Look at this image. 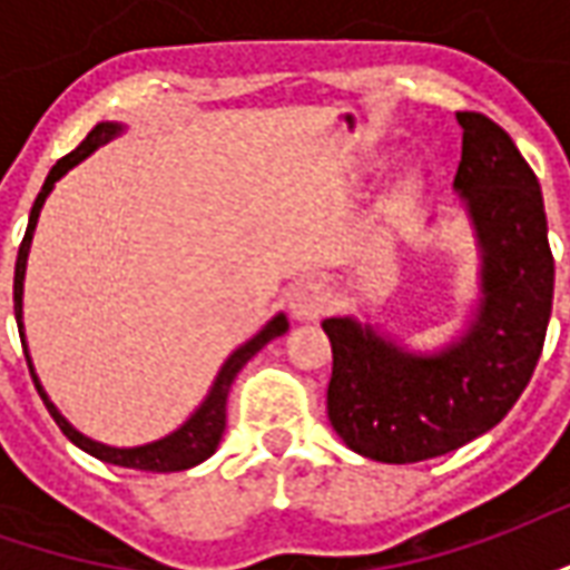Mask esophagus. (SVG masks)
<instances>
[{
  "label": "esophagus",
  "instance_id": "esophagus-1",
  "mask_svg": "<svg viewBox=\"0 0 570 570\" xmlns=\"http://www.w3.org/2000/svg\"><path fill=\"white\" fill-rule=\"evenodd\" d=\"M330 305H333V289H330V284L317 281V277L302 281L293 289V296H289V308H293L298 321H317V317H323L330 311Z\"/></svg>",
  "mask_w": 570,
  "mask_h": 570
}]
</instances>
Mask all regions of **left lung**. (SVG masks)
<instances>
[{
  "instance_id": "8db88e82",
  "label": "left lung",
  "mask_w": 570,
  "mask_h": 570,
  "mask_svg": "<svg viewBox=\"0 0 570 570\" xmlns=\"http://www.w3.org/2000/svg\"><path fill=\"white\" fill-rule=\"evenodd\" d=\"M464 128L454 188L482 247V308L436 357H412L351 317L323 321L333 345L326 412L363 458L415 464L476 440L534 375L552 311V262L540 183L510 134L479 112Z\"/></svg>"
}]
</instances>
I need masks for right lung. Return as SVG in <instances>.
I'll list each match as a JSON object with an SVG mask.
<instances>
[{
    "label": "right lung",
    "instance_id": "add662e5",
    "mask_svg": "<svg viewBox=\"0 0 570 570\" xmlns=\"http://www.w3.org/2000/svg\"><path fill=\"white\" fill-rule=\"evenodd\" d=\"M118 125H97V128L81 140V146L63 155L60 161L51 167V174L45 179L42 191H39V198L32 204L30 210V225H27V235L20 240V249H18V262H14V317H18V333H23V323H20V314H23V272H27V253H30V240H32V232H36V219H39V210H42L45 198H48V191L55 186L60 176L67 174L69 167H76L81 158H88L100 142H106L109 137H116L118 134ZM286 333V317L284 314H277L265 330H262L256 338H249L247 345L237 347L232 357L225 360L223 372H219V379L213 384L210 396L204 400V406L191 415V419L183 424V428L170 433V436H164L158 442H149V445H140V449H109L104 442H94L88 436H81L79 430L72 428L60 412L55 409V403L45 396L42 384L36 379V372H32V363H30V354H27V342H23V354H27V363H30V375L32 382H36V391L42 396V403L48 406L51 412V419L57 421V428L67 433L69 442H76L79 449H85L88 454L94 458H100L106 464H116V466H128V470H158V473H167V470H188V466L200 464V461H207L213 452H216V445L223 440V430H225V400H228V387L232 382L237 379V372L247 366V360L262 351V347L268 345L272 338Z\"/></svg>",
    "mask_w": 570,
    "mask_h": 570
}]
</instances>
